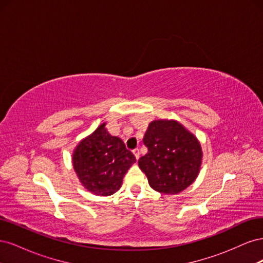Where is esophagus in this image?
<instances>
[{
  "label": "esophagus",
  "instance_id": "34e87169",
  "mask_svg": "<svg viewBox=\"0 0 263 263\" xmlns=\"http://www.w3.org/2000/svg\"><path fill=\"white\" fill-rule=\"evenodd\" d=\"M134 155H135V157H136V160H138L139 159V157H140V151H139V149H135L134 151Z\"/></svg>",
  "mask_w": 263,
  "mask_h": 263
}]
</instances>
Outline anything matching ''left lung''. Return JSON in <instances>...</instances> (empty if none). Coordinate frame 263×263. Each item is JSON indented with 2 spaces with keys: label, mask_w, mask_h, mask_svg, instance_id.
Returning <instances> with one entry per match:
<instances>
[{
  "label": "left lung",
  "mask_w": 263,
  "mask_h": 263,
  "mask_svg": "<svg viewBox=\"0 0 263 263\" xmlns=\"http://www.w3.org/2000/svg\"><path fill=\"white\" fill-rule=\"evenodd\" d=\"M148 153L138 160L149 185L159 193L178 194L196 180L203 151L194 134L174 119L149 123L144 136Z\"/></svg>",
  "instance_id": "1"
}]
</instances>
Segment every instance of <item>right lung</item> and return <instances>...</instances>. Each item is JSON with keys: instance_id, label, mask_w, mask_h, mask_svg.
Listing matches in <instances>:
<instances>
[{"instance_id": "obj_1", "label": "right lung", "mask_w": 263, "mask_h": 263, "mask_svg": "<svg viewBox=\"0 0 263 263\" xmlns=\"http://www.w3.org/2000/svg\"><path fill=\"white\" fill-rule=\"evenodd\" d=\"M101 124L81 139L72 154V165L82 186L94 195L108 196L121 189L126 172L136 158L121 138L112 136Z\"/></svg>"}]
</instances>
